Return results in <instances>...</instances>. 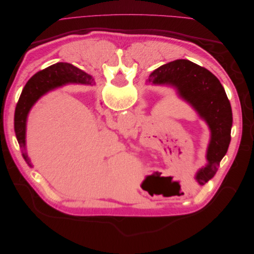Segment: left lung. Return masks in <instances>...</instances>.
<instances>
[{
    "instance_id": "8db88e82",
    "label": "left lung",
    "mask_w": 254,
    "mask_h": 254,
    "mask_svg": "<svg viewBox=\"0 0 254 254\" xmlns=\"http://www.w3.org/2000/svg\"><path fill=\"white\" fill-rule=\"evenodd\" d=\"M148 82L174 87L209 126L211 140L206 150L207 164L195 177L199 186H204L216 174L231 141L232 109L224 87L209 70L186 59L159 66L149 75Z\"/></svg>"
}]
</instances>
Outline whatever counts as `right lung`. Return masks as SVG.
Returning a JSON list of instances; mask_svg holds the SVG:
<instances>
[{"instance_id":"1","label":"right lung","mask_w":254,"mask_h":254,"mask_svg":"<svg viewBox=\"0 0 254 254\" xmlns=\"http://www.w3.org/2000/svg\"><path fill=\"white\" fill-rule=\"evenodd\" d=\"M91 80L92 76L81 71L80 68L66 63H58L38 72L27 81L14 111V132L20 147L23 149L22 156L29 166H32V164L24 150L26 120L32 107L47 92L60 87L61 84L68 82L91 84Z\"/></svg>"}]
</instances>
